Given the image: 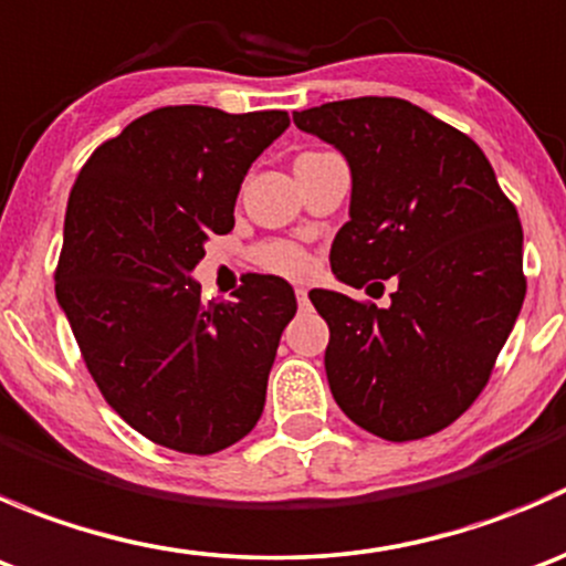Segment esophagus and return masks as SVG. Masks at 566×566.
Segmentation results:
<instances>
[{
  "label": "esophagus",
  "mask_w": 566,
  "mask_h": 566,
  "mask_svg": "<svg viewBox=\"0 0 566 566\" xmlns=\"http://www.w3.org/2000/svg\"><path fill=\"white\" fill-rule=\"evenodd\" d=\"M295 298H298L301 310H304V306H310V293H306L304 287H295Z\"/></svg>",
  "instance_id": "obj_1"
}]
</instances>
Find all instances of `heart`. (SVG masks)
Instances as JSON below:
<instances>
[{"label": "heart", "instance_id": "heart-1", "mask_svg": "<svg viewBox=\"0 0 566 566\" xmlns=\"http://www.w3.org/2000/svg\"><path fill=\"white\" fill-rule=\"evenodd\" d=\"M251 260H254V265L279 273V276L301 279L312 271V256L293 241L260 243V247L251 251Z\"/></svg>", "mask_w": 566, "mask_h": 566}]
</instances>
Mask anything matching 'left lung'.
I'll return each mask as SVG.
<instances>
[{"label":"left lung","mask_w":566,"mask_h":566,"mask_svg":"<svg viewBox=\"0 0 566 566\" xmlns=\"http://www.w3.org/2000/svg\"><path fill=\"white\" fill-rule=\"evenodd\" d=\"M293 119L350 164V221L331 247L334 273L350 287L397 282L386 310L310 293L331 331V394L384 441L436 436L488 386L521 315L515 205L471 136L410 101L367 95Z\"/></svg>","instance_id":"left-lung-1"}]
</instances>
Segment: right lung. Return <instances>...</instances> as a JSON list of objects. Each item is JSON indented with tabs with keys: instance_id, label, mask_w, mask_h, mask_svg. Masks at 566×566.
<instances>
[{
	"instance_id": "obj_1",
	"label": "right lung",
	"mask_w": 566,
	"mask_h": 566,
	"mask_svg": "<svg viewBox=\"0 0 566 566\" xmlns=\"http://www.w3.org/2000/svg\"><path fill=\"white\" fill-rule=\"evenodd\" d=\"M287 112L164 106L95 147L71 188L56 301L101 394L136 432L216 454L254 430L295 293L249 276L235 301L199 298L188 273L235 227L254 158Z\"/></svg>"
}]
</instances>
